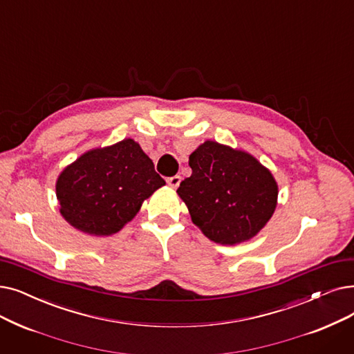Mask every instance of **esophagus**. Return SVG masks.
Listing matches in <instances>:
<instances>
[{"mask_svg":"<svg viewBox=\"0 0 354 354\" xmlns=\"http://www.w3.org/2000/svg\"><path fill=\"white\" fill-rule=\"evenodd\" d=\"M180 180H182V178H180L179 175H175V176L167 178L169 187H172V188H178V187H179V183H180Z\"/></svg>","mask_w":354,"mask_h":354,"instance_id":"esophagus-1","label":"esophagus"}]
</instances>
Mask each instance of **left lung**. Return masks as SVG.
Segmentation results:
<instances>
[{
  "label": "left lung",
  "instance_id": "left-lung-1",
  "mask_svg": "<svg viewBox=\"0 0 354 354\" xmlns=\"http://www.w3.org/2000/svg\"><path fill=\"white\" fill-rule=\"evenodd\" d=\"M189 166L192 174L176 192L209 240L237 244L254 237L270 220L278 185L249 153L208 140L191 153Z\"/></svg>",
  "mask_w": 354,
  "mask_h": 354
}]
</instances>
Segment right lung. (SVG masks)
I'll return each instance as SVG.
<instances>
[{
    "instance_id": "obj_1",
    "label": "right lung",
    "mask_w": 354,
    "mask_h": 354,
    "mask_svg": "<svg viewBox=\"0 0 354 354\" xmlns=\"http://www.w3.org/2000/svg\"><path fill=\"white\" fill-rule=\"evenodd\" d=\"M139 143L126 139L86 151L60 174L56 196L64 218L92 236H110L165 185Z\"/></svg>"
}]
</instances>
